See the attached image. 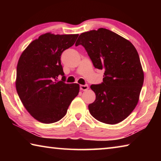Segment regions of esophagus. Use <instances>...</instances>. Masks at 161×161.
<instances>
[{
  "instance_id": "esophagus-1",
  "label": "esophagus",
  "mask_w": 161,
  "mask_h": 161,
  "mask_svg": "<svg viewBox=\"0 0 161 161\" xmlns=\"http://www.w3.org/2000/svg\"><path fill=\"white\" fill-rule=\"evenodd\" d=\"M80 90H82V91H85L87 90V89H89V86L87 85V84H84V85H80Z\"/></svg>"
}]
</instances>
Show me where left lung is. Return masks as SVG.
Listing matches in <instances>:
<instances>
[{"label": "left lung", "mask_w": 161, "mask_h": 161, "mask_svg": "<svg viewBox=\"0 0 161 161\" xmlns=\"http://www.w3.org/2000/svg\"><path fill=\"white\" fill-rule=\"evenodd\" d=\"M80 45L94 67L104 70L103 82L90 86L96 94L88 106L91 115L108 124L124 121L137 105L143 84L137 50L129 40L105 28L81 33L75 44Z\"/></svg>", "instance_id": "8db88e82"}]
</instances>
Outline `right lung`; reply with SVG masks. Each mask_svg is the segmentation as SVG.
Masks as SVG:
<instances>
[{
    "label": "right lung",
    "mask_w": 161,
    "mask_h": 161,
    "mask_svg": "<svg viewBox=\"0 0 161 161\" xmlns=\"http://www.w3.org/2000/svg\"><path fill=\"white\" fill-rule=\"evenodd\" d=\"M77 35H40L30 44L17 65L15 86L22 103L38 121L52 124L63 118L80 92L78 84H66L61 54L75 44ZM59 75L63 76L58 81Z\"/></svg>",
    "instance_id": "add662e5"
}]
</instances>
